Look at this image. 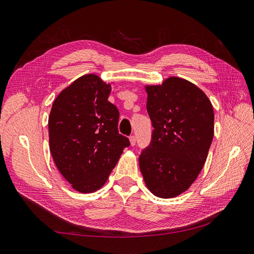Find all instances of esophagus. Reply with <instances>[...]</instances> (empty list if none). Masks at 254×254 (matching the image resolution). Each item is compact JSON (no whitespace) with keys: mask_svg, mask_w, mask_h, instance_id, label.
Wrapping results in <instances>:
<instances>
[{"mask_svg":"<svg viewBox=\"0 0 254 254\" xmlns=\"http://www.w3.org/2000/svg\"><path fill=\"white\" fill-rule=\"evenodd\" d=\"M129 141H130V145L134 146V145H135V142H136L135 136H134V135H130V136H129Z\"/></svg>","mask_w":254,"mask_h":254,"instance_id":"34e87169","label":"esophagus"}]
</instances>
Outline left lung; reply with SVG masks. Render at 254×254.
Wrapping results in <instances>:
<instances>
[{
	"mask_svg": "<svg viewBox=\"0 0 254 254\" xmlns=\"http://www.w3.org/2000/svg\"><path fill=\"white\" fill-rule=\"evenodd\" d=\"M145 90L153 131L140 170L153 195L174 198L194 183L205 163L214 136L213 106L200 88L176 76Z\"/></svg>",
	"mask_w": 254,
	"mask_h": 254,
	"instance_id": "8db88e82",
	"label": "left lung"
}]
</instances>
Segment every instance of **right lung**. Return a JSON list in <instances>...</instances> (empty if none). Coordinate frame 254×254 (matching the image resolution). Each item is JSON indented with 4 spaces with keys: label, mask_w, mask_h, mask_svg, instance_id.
I'll return each mask as SVG.
<instances>
[{
    "label": "right lung",
    "mask_w": 254,
    "mask_h": 254,
    "mask_svg": "<svg viewBox=\"0 0 254 254\" xmlns=\"http://www.w3.org/2000/svg\"><path fill=\"white\" fill-rule=\"evenodd\" d=\"M111 83L86 74L64 89L49 117L50 150L58 171L82 194L101 189L130 145L119 133L120 113L108 101Z\"/></svg>",
    "instance_id": "1"
}]
</instances>
